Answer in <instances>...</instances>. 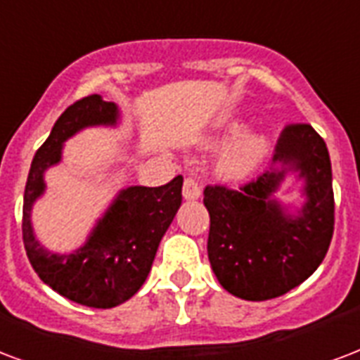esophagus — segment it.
Returning <instances> with one entry per match:
<instances>
[{"mask_svg":"<svg viewBox=\"0 0 360 360\" xmlns=\"http://www.w3.org/2000/svg\"><path fill=\"white\" fill-rule=\"evenodd\" d=\"M202 194V188H200V183L194 177H186L185 183H183V196L186 200H196L200 198Z\"/></svg>","mask_w":360,"mask_h":360,"instance_id":"esophagus-1","label":"esophagus"}]
</instances>
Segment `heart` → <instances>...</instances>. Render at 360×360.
I'll return each instance as SVG.
<instances>
[{
    "label": "heart",
    "mask_w": 360,
    "mask_h": 360,
    "mask_svg": "<svg viewBox=\"0 0 360 360\" xmlns=\"http://www.w3.org/2000/svg\"><path fill=\"white\" fill-rule=\"evenodd\" d=\"M266 153V139L260 136L247 137L224 156L221 169L229 177H243L260 162Z\"/></svg>",
    "instance_id": "b5f03b06"
}]
</instances>
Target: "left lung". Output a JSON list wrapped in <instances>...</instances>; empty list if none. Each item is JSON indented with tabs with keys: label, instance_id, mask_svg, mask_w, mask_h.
<instances>
[{
	"label": "left lung",
	"instance_id": "obj_1",
	"mask_svg": "<svg viewBox=\"0 0 360 360\" xmlns=\"http://www.w3.org/2000/svg\"><path fill=\"white\" fill-rule=\"evenodd\" d=\"M274 160L300 169L308 202L287 217L270 200L283 172H268L230 188L207 185V255L219 283L243 300H270L308 279L323 262L334 234V191L325 139L306 122L279 137Z\"/></svg>",
	"mask_w": 360,
	"mask_h": 360
}]
</instances>
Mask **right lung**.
<instances>
[{"mask_svg":"<svg viewBox=\"0 0 360 360\" xmlns=\"http://www.w3.org/2000/svg\"><path fill=\"white\" fill-rule=\"evenodd\" d=\"M115 120L117 105L98 94L71 103L35 153L22 207V241L41 281L77 304L98 309L115 308L141 289L162 236L179 210L183 177L177 175L162 186H130L120 192L86 245L71 255H52L37 243L30 211L45 188L43 172L60 160L65 139L84 126L113 124Z\"/></svg>","mask_w":360,"mask_h":360,"instance_id":"obj_1","label":"right lung"}]
</instances>
